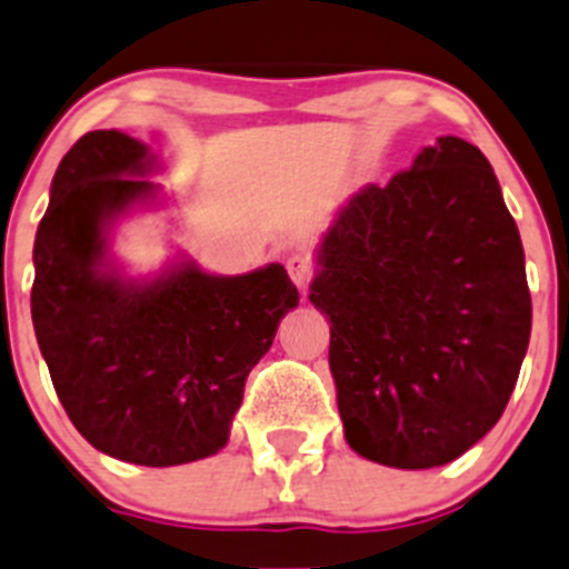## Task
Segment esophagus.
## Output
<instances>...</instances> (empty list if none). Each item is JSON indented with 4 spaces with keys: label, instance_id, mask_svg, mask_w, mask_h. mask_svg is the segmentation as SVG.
<instances>
[{
    "label": "esophagus",
    "instance_id": "34e87169",
    "mask_svg": "<svg viewBox=\"0 0 569 569\" xmlns=\"http://www.w3.org/2000/svg\"><path fill=\"white\" fill-rule=\"evenodd\" d=\"M286 269H289L291 283H295L297 289L306 295L308 286H311V280H313V272H317V263H313L308 256H291L289 261H286Z\"/></svg>",
    "mask_w": 569,
    "mask_h": 569
}]
</instances>
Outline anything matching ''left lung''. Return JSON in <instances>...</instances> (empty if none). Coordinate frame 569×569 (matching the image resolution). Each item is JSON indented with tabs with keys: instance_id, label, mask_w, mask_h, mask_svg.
I'll return each mask as SVG.
<instances>
[{
	"instance_id": "left-lung-1",
	"label": "left lung",
	"mask_w": 569,
	"mask_h": 569,
	"mask_svg": "<svg viewBox=\"0 0 569 569\" xmlns=\"http://www.w3.org/2000/svg\"><path fill=\"white\" fill-rule=\"evenodd\" d=\"M345 439L397 470L459 459L503 413L528 339L520 230L478 147L437 138L363 186L317 247Z\"/></svg>"
}]
</instances>
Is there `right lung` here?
Returning a JSON list of instances; mask_svg holds the SVG:
<instances>
[{
  "instance_id": "right-lung-1",
  "label": "right lung",
  "mask_w": 569,
  "mask_h": 569,
  "mask_svg": "<svg viewBox=\"0 0 569 569\" xmlns=\"http://www.w3.org/2000/svg\"><path fill=\"white\" fill-rule=\"evenodd\" d=\"M150 147L93 130L60 161L32 247V328L54 391L97 450L144 467L228 445L250 369L300 295L280 263L208 274L191 258L127 278L110 228L158 186Z\"/></svg>"
}]
</instances>
